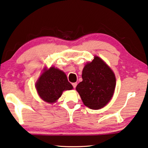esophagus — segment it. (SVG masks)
Segmentation results:
<instances>
[{"mask_svg": "<svg viewBox=\"0 0 148 148\" xmlns=\"http://www.w3.org/2000/svg\"><path fill=\"white\" fill-rule=\"evenodd\" d=\"M76 85H77V83H76H76H72V86H73V87H74V88H76Z\"/></svg>", "mask_w": 148, "mask_h": 148, "instance_id": "esophagus-1", "label": "esophagus"}]
</instances>
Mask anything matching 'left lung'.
<instances>
[{
    "instance_id": "1",
    "label": "left lung",
    "mask_w": 148,
    "mask_h": 148,
    "mask_svg": "<svg viewBox=\"0 0 148 148\" xmlns=\"http://www.w3.org/2000/svg\"><path fill=\"white\" fill-rule=\"evenodd\" d=\"M83 81L76 86L85 106L100 109L109 103L113 96L116 77L111 68L98 56L86 64L82 71Z\"/></svg>"
}]
</instances>
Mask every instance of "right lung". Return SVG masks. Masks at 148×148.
I'll return each mask as SVG.
<instances>
[{
    "mask_svg": "<svg viewBox=\"0 0 148 148\" xmlns=\"http://www.w3.org/2000/svg\"><path fill=\"white\" fill-rule=\"evenodd\" d=\"M36 87L40 98L50 103L56 102L64 90L73 88L65 72L53 66L44 69L36 83Z\"/></svg>",
    "mask_w": 148,
    "mask_h": 148,
    "instance_id": "add662e5",
    "label": "right lung"
}]
</instances>
